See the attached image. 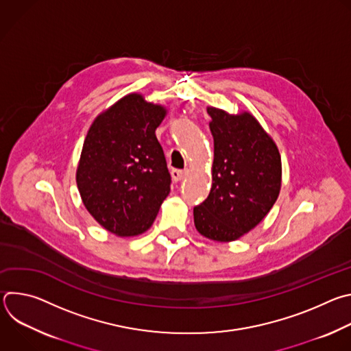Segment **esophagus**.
I'll return each instance as SVG.
<instances>
[{
	"mask_svg": "<svg viewBox=\"0 0 351 351\" xmlns=\"http://www.w3.org/2000/svg\"><path fill=\"white\" fill-rule=\"evenodd\" d=\"M171 175H172V179H173L175 182H180V180H183V179H184V176H186V171H180V169H172Z\"/></svg>",
	"mask_w": 351,
	"mask_h": 351,
	"instance_id": "obj_1",
	"label": "esophagus"
}]
</instances>
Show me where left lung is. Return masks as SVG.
I'll list each match as a JSON object with an SVG mask.
<instances>
[{"label":"left lung","instance_id":"1","mask_svg":"<svg viewBox=\"0 0 351 351\" xmlns=\"http://www.w3.org/2000/svg\"><path fill=\"white\" fill-rule=\"evenodd\" d=\"M214 137L213 186L194 207V225L207 239L229 243L254 229L271 211L282 184L278 145L247 111L207 107Z\"/></svg>","mask_w":351,"mask_h":351}]
</instances>
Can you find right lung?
<instances>
[{"mask_svg": "<svg viewBox=\"0 0 351 351\" xmlns=\"http://www.w3.org/2000/svg\"><path fill=\"white\" fill-rule=\"evenodd\" d=\"M161 104L130 93L91 123L76 169L82 202L106 230L133 237L152 228L171 191V175L156 129Z\"/></svg>", "mask_w": 351, "mask_h": 351, "instance_id": "right-lung-1", "label": "right lung"}]
</instances>
